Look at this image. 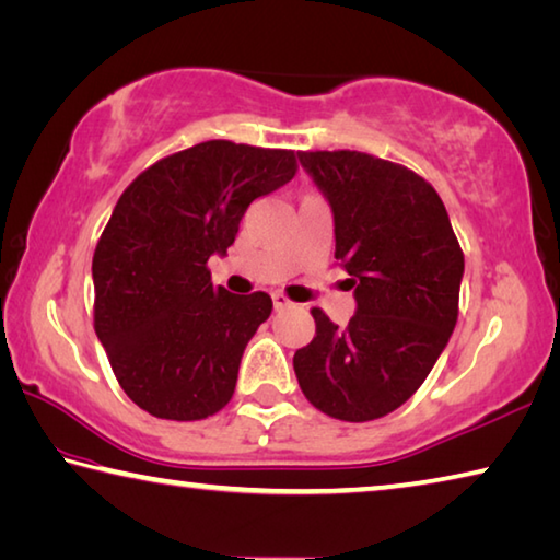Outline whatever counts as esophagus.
<instances>
[{
    "mask_svg": "<svg viewBox=\"0 0 560 560\" xmlns=\"http://www.w3.org/2000/svg\"><path fill=\"white\" fill-rule=\"evenodd\" d=\"M272 307H276V310H284V307H290V300L284 298L282 292H272Z\"/></svg>",
    "mask_w": 560,
    "mask_h": 560,
    "instance_id": "obj_1",
    "label": "esophagus"
}]
</instances>
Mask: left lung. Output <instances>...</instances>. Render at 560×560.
Returning a JSON list of instances; mask_svg holds the SVG:
<instances>
[{"instance_id":"obj_1","label":"left lung","mask_w":560,"mask_h":560,"mask_svg":"<svg viewBox=\"0 0 560 560\" xmlns=\"http://www.w3.org/2000/svg\"><path fill=\"white\" fill-rule=\"evenodd\" d=\"M334 214L336 260L355 314L346 326L312 310L314 339L292 358L324 415L371 421L417 393L458 319L463 250L424 177L358 151L300 153Z\"/></svg>"}]
</instances>
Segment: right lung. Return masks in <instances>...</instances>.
Listing matches in <instances>:
<instances>
[{
	"mask_svg": "<svg viewBox=\"0 0 560 560\" xmlns=\"http://www.w3.org/2000/svg\"><path fill=\"white\" fill-rule=\"evenodd\" d=\"M298 171L292 151L205 141L167 155L124 189L94 250V331L136 405L195 421L234 395L241 355L268 319L266 292L214 288L253 199Z\"/></svg>",
	"mask_w": 560,
	"mask_h": 560,
	"instance_id": "add662e5",
	"label": "right lung"
}]
</instances>
